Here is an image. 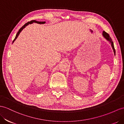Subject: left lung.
<instances>
[{
    "instance_id": "obj_1",
    "label": "left lung",
    "mask_w": 124,
    "mask_h": 124,
    "mask_svg": "<svg viewBox=\"0 0 124 124\" xmlns=\"http://www.w3.org/2000/svg\"><path fill=\"white\" fill-rule=\"evenodd\" d=\"M103 36L104 37V38H105V39L107 40H108V41H109V42H110V43L111 44V46H112V48L113 49L114 54H115V48H114V43L113 42L112 39H111V38L109 37V35L108 34L107 32H106L105 31H103Z\"/></svg>"
}]
</instances>
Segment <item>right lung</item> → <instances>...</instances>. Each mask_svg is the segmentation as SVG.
Returning a JSON list of instances; mask_svg holds the SVG:
<instances>
[{
	"label": "right lung",
	"instance_id": "right-lung-1",
	"mask_svg": "<svg viewBox=\"0 0 124 124\" xmlns=\"http://www.w3.org/2000/svg\"><path fill=\"white\" fill-rule=\"evenodd\" d=\"M39 23V24H44V23H46V22L45 21H36V20H31V21H29V22H28L27 23H26V24H24L23 26L19 30V31H18V32H17V34H16V37H15V38L14 39V41H12V43H13L14 41H15V40L17 39V37H18V36H19V34H20V32L23 30V29H24V28L26 27L27 25H28L29 24H31V23Z\"/></svg>",
	"mask_w": 124,
	"mask_h": 124
}]
</instances>
